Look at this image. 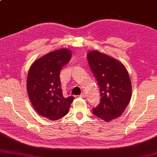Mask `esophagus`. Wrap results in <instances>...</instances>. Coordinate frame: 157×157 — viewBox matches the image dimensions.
<instances>
[{
  "mask_svg": "<svg viewBox=\"0 0 157 157\" xmlns=\"http://www.w3.org/2000/svg\"><path fill=\"white\" fill-rule=\"evenodd\" d=\"M85 97H86V94L85 93H82L80 95H79V98H85Z\"/></svg>",
  "mask_w": 157,
  "mask_h": 157,
  "instance_id": "obj_1",
  "label": "esophagus"
}]
</instances>
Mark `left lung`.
Returning a JSON list of instances; mask_svg holds the SVG:
<instances>
[{"label": "left lung", "instance_id": "1", "mask_svg": "<svg viewBox=\"0 0 157 157\" xmlns=\"http://www.w3.org/2000/svg\"><path fill=\"white\" fill-rule=\"evenodd\" d=\"M90 67L100 86L101 99L93 114L105 122L122 115L132 98V82L125 66L98 50L87 55Z\"/></svg>", "mask_w": 157, "mask_h": 157}]
</instances>
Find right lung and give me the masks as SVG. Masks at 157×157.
<instances>
[{"label":"right lung","instance_id":"obj_1","mask_svg":"<svg viewBox=\"0 0 157 157\" xmlns=\"http://www.w3.org/2000/svg\"><path fill=\"white\" fill-rule=\"evenodd\" d=\"M71 50L62 48L33 62L27 77V92L33 107L40 115L51 121L67 114L73 97L64 98L59 73L71 59Z\"/></svg>","mask_w":157,"mask_h":157}]
</instances>
